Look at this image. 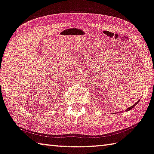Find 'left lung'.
<instances>
[{"instance_id": "1", "label": "left lung", "mask_w": 154, "mask_h": 154, "mask_svg": "<svg viewBox=\"0 0 154 154\" xmlns=\"http://www.w3.org/2000/svg\"><path fill=\"white\" fill-rule=\"evenodd\" d=\"M138 102H137V103H135V104H134V105H132V106H130V107L129 108H127V109H126V110H125V111H128V110H131V109H132V108H134V107L135 106H136V105H137V104H138Z\"/></svg>"}]
</instances>
